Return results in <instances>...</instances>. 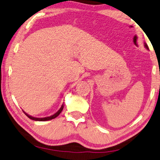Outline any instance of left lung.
<instances>
[{"instance_id": "8db88e82", "label": "left lung", "mask_w": 160, "mask_h": 160, "mask_svg": "<svg viewBox=\"0 0 160 160\" xmlns=\"http://www.w3.org/2000/svg\"><path fill=\"white\" fill-rule=\"evenodd\" d=\"M144 43V47H145L147 49H149V48H148V46L147 45V43Z\"/></svg>"}]
</instances>
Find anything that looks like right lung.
Returning a JSON list of instances; mask_svg holds the SVG:
<instances>
[{
  "label": "right lung",
  "instance_id": "obj_1",
  "mask_svg": "<svg viewBox=\"0 0 160 160\" xmlns=\"http://www.w3.org/2000/svg\"><path fill=\"white\" fill-rule=\"evenodd\" d=\"M63 109V104L61 106V107L59 109V110L57 112H56L54 114L51 115L50 117H43V118H37V117H33L32 116H30V115H28V114H26V113L23 111L24 112V114H25L27 117H28L29 119H31L32 120H34V121H39V122H44V121H48V120H51V119H54V118L57 117L58 115L60 114V113L62 112V110Z\"/></svg>",
  "mask_w": 160,
  "mask_h": 160
}]
</instances>
